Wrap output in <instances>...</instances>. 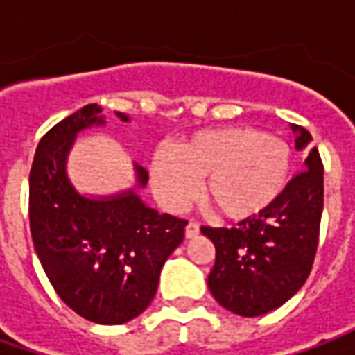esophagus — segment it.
I'll return each mask as SVG.
<instances>
[{
  "instance_id": "obj_1",
  "label": "esophagus",
  "mask_w": 355,
  "mask_h": 355,
  "mask_svg": "<svg viewBox=\"0 0 355 355\" xmlns=\"http://www.w3.org/2000/svg\"><path fill=\"white\" fill-rule=\"evenodd\" d=\"M184 234H186V238H188V239L196 238V236L200 234V224H198V223H188V224H186Z\"/></svg>"
}]
</instances>
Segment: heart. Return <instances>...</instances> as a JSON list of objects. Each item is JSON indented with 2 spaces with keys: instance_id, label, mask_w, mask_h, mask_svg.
<instances>
[{
  "instance_id": "obj_1",
  "label": "heart",
  "mask_w": 355,
  "mask_h": 355,
  "mask_svg": "<svg viewBox=\"0 0 355 355\" xmlns=\"http://www.w3.org/2000/svg\"><path fill=\"white\" fill-rule=\"evenodd\" d=\"M289 146L274 135L247 127L193 132L173 155L159 152L150 165L152 186L171 211L188 205L201 180L203 200L218 215L243 220L261 215L287 184Z\"/></svg>"
}]
</instances>
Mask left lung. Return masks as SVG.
Segmentation results:
<instances>
[{
	"mask_svg": "<svg viewBox=\"0 0 355 355\" xmlns=\"http://www.w3.org/2000/svg\"><path fill=\"white\" fill-rule=\"evenodd\" d=\"M291 131L297 150L310 144L312 135L304 127L291 125ZM304 167L261 215L241 220L238 228H201L216 249L209 291L232 313L257 318L272 312L304 285L312 270L323 211L318 148L308 152Z\"/></svg>",
	"mask_w": 355,
	"mask_h": 355,
	"instance_id": "8db88e82",
	"label": "left lung"
}]
</instances>
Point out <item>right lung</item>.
<instances>
[{
    "instance_id": "1",
    "label": "right lung",
    "mask_w": 355,
    "mask_h": 355,
    "mask_svg": "<svg viewBox=\"0 0 355 355\" xmlns=\"http://www.w3.org/2000/svg\"><path fill=\"white\" fill-rule=\"evenodd\" d=\"M121 121L129 116L116 112ZM102 127L98 104L64 117L35 150L30 171V232L53 289L81 318L119 325L146 310L169 254L188 223L159 215L137 193L148 173L135 163V188L89 198L68 177V154L78 132Z\"/></svg>"
}]
</instances>
